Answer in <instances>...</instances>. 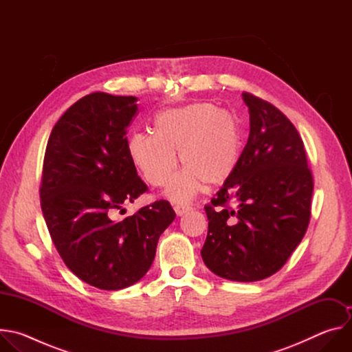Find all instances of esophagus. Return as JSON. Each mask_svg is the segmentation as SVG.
Returning <instances> with one entry per match:
<instances>
[{
	"label": "esophagus",
	"instance_id": "1",
	"mask_svg": "<svg viewBox=\"0 0 352 352\" xmlns=\"http://www.w3.org/2000/svg\"><path fill=\"white\" fill-rule=\"evenodd\" d=\"M174 210L177 213V216H184L185 213H188L190 210L189 206H185V205H175L174 206Z\"/></svg>",
	"mask_w": 352,
	"mask_h": 352
}]
</instances>
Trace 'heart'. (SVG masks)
Wrapping results in <instances>:
<instances>
[{
    "instance_id": "1",
    "label": "heart",
    "mask_w": 352,
    "mask_h": 352,
    "mask_svg": "<svg viewBox=\"0 0 352 352\" xmlns=\"http://www.w3.org/2000/svg\"><path fill=\"white\" fill-rule=\"evenodd\" d=\"M153 133L135 132L128 153L152 186H164L179 164L184 170L170 182L167 195L188 202L204 184L214 188L235 171L241 157V131L232 113L210 102H196L159 113Z\"/></svg>"
}]
</instances>
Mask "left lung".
<instances>
[{
    "label": "left lung",
    "instance_id": "1",
    "mask_svg": "<svg viewBox=\"0 0 352 352\" xmlns=\"http://www.w3.org/2000/svg\"><path fill=\"white\" fill-rule=\"evenodd\" d=\"M249 138L232 175L205 210V265L231 281H259L278 272L302 241L314 178L304 142L273 104L242 93Z\"/></svg>",
    "mask_w": 352,
    "mask_h": 352
}]
</instances>
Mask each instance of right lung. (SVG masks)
<instances>
[{
  "label": "right lung",
  "mask_w": 352,
  "mask_h": 352,
  "mask_svg": "<svg viewBox=\"0 0 352 352\" xmlns=\"http://www.w3.org/2000/svg\"><path fill=\"white\" fill-rule=\"evenodd\" d=\"M133 96L90 93L72 104L48 138L40 205L67 267L100 289L139 281L174 221L167 200L117 219L147 190L128 153L126 129L138 111Z\"/></svg>",
  "instance_id": "right-lung-1"
}]
</instances>
